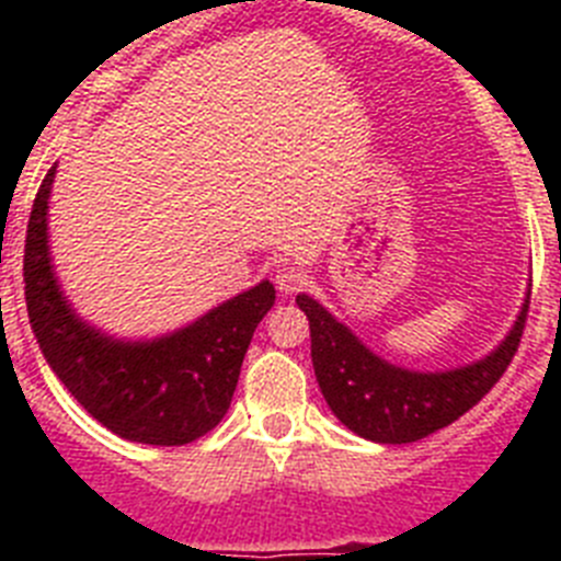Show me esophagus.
<instances>
[{
	"label": "esophagus",
	"instance_id": "esophagus-1",
	"mask_svg": "<svg viewBox=\"0 0 561 561\" xmlns=\"http://www.w3.org/2000/svg\"><path fill=\"white\" fill-rule=\"evenodd\" d=\"M275 284L284 295H295V291H300L309 284V275L304 270H297V266H280L275 272Z\"/></svg>",
	"mask_w": 561,
	"mask_h": 561
}]
</instances>
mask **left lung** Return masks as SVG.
Listing matches in <instances>:
<instances>
[{
	"mask_svg": "<svg viewBox=\"0 0 561 561\" xmlns=\"http://www.w3.org/2000/svg\"><path fill=\"white\" fill-rule=\"evenodd\" d=\"M528 304L531 289L492 354L463 368L421 374L381 359L314 297L297 295V306L309 317L311 365L331 413L351 433L376 444H413L472 410L517 354Z\"/></svg>",
	"mask_w": 561,
	"mask_h": 561,
	"instance_id": "obj_1",
	"label": "left lung"
}]
</instances>
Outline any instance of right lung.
I'll use <instances>...</instances> for the list:
<instances>
[{"label": "right lung", "instance_id": "add662e5", "mask_svg": "<svg viewBox=\"0 0 561 561\" xmlns=\"http://www.w3.org/2000/svg\"><path fill=\"white\" fill-rule=\"evenodd\" d=\"M49 168L24 241V300L44 359L78 404L114 435L151 447H182L210 433L230 408L257 323L275 304L261 280L221 306L153 340H117L76 314L49 257Z\"/></svg>", "mask_w": 561, "mask_h": 561}]
</instances>
